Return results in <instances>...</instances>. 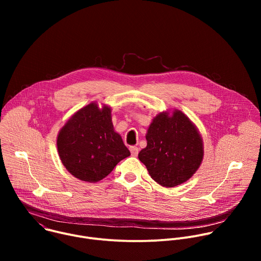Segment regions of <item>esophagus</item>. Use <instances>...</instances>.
Wrapping results in <instances>:
<instances>
[{"instance_id":"esophagus-1","label":"esophagus","mask_w":261,"mask_h":261,"mask_svg":"<svg viewBox=\"0 0 261 261\" xmlns=\"http://www.w3.org/2000/svg\"><path fill=\"white\" fill-rule=\"evenodd\" d=\"M138 150H139V148L137 146H135V145L130 146V152H131V155L133 157H136L138 155Z\"/></svg>"}]
</instances>
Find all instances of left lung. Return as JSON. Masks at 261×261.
<instances>
[{"mask_svg":"<svg viewBox=\"0 0 261 261\" xmlns=\"http://www.w3.org/2000/svg\"><path fill=\"white\" fill-rule=\"evenodd\" d=\"M146 146L138 159L151 177L166 188L187 181L200 167L204 151L197 126L179 109L156 115L146 134Z\"/></svg>","mask_w":261,"mask_h":261,"instance_id":"obj_1","label":"left lung"}]
</instances>
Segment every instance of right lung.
I'll return each instance as SVG.
<instances>
[{
	"label": "right lung",
	"instance_id": "right-lung-1",
	"mask_svg": "<svg viewBox=\"0 0 261 261\" xmlns=\"http://www.w3.org/2000/svg\"><path fill=\"white\" fill-rule=\"evenodd\" d=\"M57 147L65 168L88 182L107 176L130 156L122 136L115 130L111 107L94 101L74 113L57 136Z\"/></svg>",
	"mask_w": 261,
	"mask_h": 261
}]
</instances>
